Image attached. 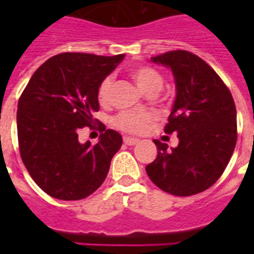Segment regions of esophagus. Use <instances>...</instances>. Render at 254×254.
<instances>
[{
    "mask_svg": "<svg viewBox=\"0 0 254 254\" xmlns=\"http://www.w3.org/2000/svg\"><path fill=\"white\" fill-rule=\"evenodd\" d=\"M124 142H125V145H127V146H133V145L139 143V139L133 138V137H124Z\"/></svg>",
    "mask_w": 254,
    "mask_h": 254,
    "instance_id": "esophagus-1",
    "label": "esophagus"
}]
</instances>
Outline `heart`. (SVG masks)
Returning a JSON list of instances; mask_svg holds the SVG:
<instances>
[{"mask_svg": "<svg viewBox=\"0 0 254 254\" xmlns=\"http://www.w3.org/2000/svg\"><path fill=\"white\" fill-rule=\"evenodd\" d=\"M130 75L133 80L135 81L137 87L145 93L150 95L154 93L157 95L163 85L162 75L157 69L141 65V67H134L130 69ZM112 87V77L104 79L103 83L100 84L97 97L101 104H105L109 99V92ZM150 116L145 113H133V112H124L115 119V125L121 130L125 131H139L145 127V124L150 121Z\"/></svg>", "mask_w": 254, "mask_h": 254, "instance_id": "1", "label": "heart"}]
</instances>
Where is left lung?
Instances as JSON below:
<instances>
[{
  "instance_id": "obj_1",
  "label": "left lung",
  "mask_w": 254,
  "mask_h": 254,
  "mask_svg": "<svg viewBox=\"0 0 254 254\" xmlns=\"http://www.w3.org/2000/svg\"><path fill=\"white\" fill-rule=\"evenodd\" d=\"M151 62L173 72L177 95L165 131L177 133L179 143L170 150L154 139L158 155L146 173L171 195H195L221 177L232 157L237 139L235 101L219 75L189 51H170Z\"/></svg>"
}]
</instances>
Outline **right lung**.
Masks as SVG:
<instances>
[{"instance_id": "1", "label": "right lung", "mask_w": 254, "mask_h": 254, "mask_svg": "<svg viewBox=\"0 0 254 254\" xmlns=\"http://www.w3.org/2000/svg\"><path fill=\"white\" fill-rule=\"evenodd\" d=\"M124 58L125 54L55 55L34 72L19 97V153L34 182L50 196L84 199L105 181L123 137L103 125L104 133L92 146L79 141L77 131L91 127L92 113L100 108V84Z\"/></svg>"}]
</instances>
